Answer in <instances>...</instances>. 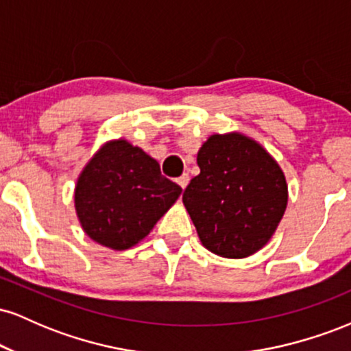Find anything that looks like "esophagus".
<instances>
[{
  "label": "esophagus",
  "mask_w": 351,
  "mask_h": 351,
  "mask_svg": "<svg viewBox=\"0 0 351 351\" xmlns=\"http://www.w3.org/2000/svg\"><path fill=\"white\" fill-rule=\"evenodd\" d=\"M176 181H178V184H180V186L184 189V188L188 186V183H189V175H188V173H183V175H181L180 178L176 180Z\"/></svg>",
  "instance_id": "obj_1"
}]
</instances>
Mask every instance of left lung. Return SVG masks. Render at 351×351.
I'll list each match as a JSON object with an SVG mask.
<instances>
[{
    "label": "left lung",
    "instance_id": "8db88e82",
    "mask_svg": "<svg viewBox=\"0 0 351 351\" xmlns=\"http://www.w3.org/2000/svg\"><path fill=\"white\" fill-rule=\"evenodd\" d=\"M199 175L183 193L201 244L244 259L272 239L289 201L285 175L257 140L241 132L213 134L201 145Z\"/></svg>",
    "mask_w": 351,
    "mask_h": 351
}]
</instances>
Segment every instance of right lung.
I'll use <instances>...</instances> for the list:
<instances>
[{
  "label": "right lung",
  "mask_w": 351,
  "mask_h": 351,
  "mask_svg": "<svg viewBox=\"0 0 351 351\" xmlns=\"http://www.w3.org/2000/svg\"><path fill=\"white\" fill-rule=\"evenodd\" d=\"M160 165L128 140H108L80 171L74 208L92 241L114 251L134 247L180 198Z\"/></svg>",
  "instance_id": "right-lung-1"
}]
</instances>
